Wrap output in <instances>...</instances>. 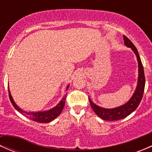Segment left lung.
Listing matches in <instances>:
<instances>
[{
    "instance_id": "obj_1",
    "label": "left lung",
    "mask_w": 152,
    "mask_h": 152,
    "mask_svg": "<svg viewBox=\"0 0 152 152\" xmlns=\"http://www.w3.org/2000/svg\"><path fill=\"white\" fill-rule=\"evenodd\" d=\"M124 44L126 46L131 48L132 50L134 51L137 56V62H138V80H137V85L136 87V90L134 91V94L132 96L131 99L128 101V102L125 104L120 106V107H115L113 109H105L102 107H99L98 105L95 104L91 99H89L90 106L93 111L95 112L96 115L101 118L102 119L105 121H118L123 119L131 114L137 108L140 104L141 99L143 95L144 88H145V75H144V70L142 67L140 57L139 56V53L137 52V48L134 46V44L130 41L129 39L124 35Z\"/></svg>"
}]
</instances>
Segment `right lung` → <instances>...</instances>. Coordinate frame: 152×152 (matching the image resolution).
<instances>
[{
	"label": "right lung",
	"instance_id": "add662e5",
	"mask_svg": "<svg viewBox=\"0 0 152 152\" xmlns=\"http://www.w3.org/2000/svg\"><path fill=\"white\" fill-rule=\"evenodd\" d=\"M68 87L69 85L67 86L66 90H67ZM9 96H10V99L11 102H12V105L14 106V107H15L20 113L26 117L28 118L31 120L34 121L39 122V123H48V122H50L51 121L54 120L56 118H57L58 116L61 114L62 110H63L64 106H65V99H66V95H65V96L62 98V100L60 101V102H59L56 107H53V108L50 109V110H47V111L30 113V112L24 111V110H23L22 109L20 108V107L15 104L13 99H12L10 90H9Z\"/></svg>",
	"mask_w": 152,
	"mask_h": 152
}]
</instances>
